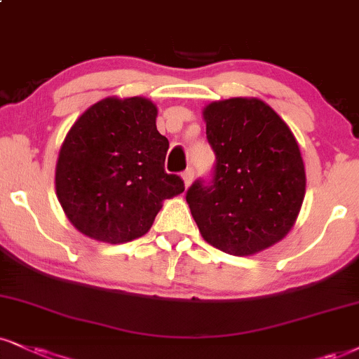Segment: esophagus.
<instances>
[{
	"label": "esophagus",
	"instance_id": "34e87169",
	"mask_svg": "<svg viewBox=\"0 0 359 359\" xmlns=\"http://www.w3.org/2000/svg\"><path fill=\"white\" fill-rule=\"evenodd\" d=\"M183 181H184V187H189V184H191V181H193V178H194V170L193 168H188V170H184L183 171Z\"/></svg>",
	"mask_w": 359,
	"mask_h": 359
}]
</instances>
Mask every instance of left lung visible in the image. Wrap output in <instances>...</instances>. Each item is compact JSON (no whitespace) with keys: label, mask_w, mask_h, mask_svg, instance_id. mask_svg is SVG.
<instances>
[{"label":"left lung","mask_w":359,"mask_h":359,"mask_svg":"<svg viewBox=\"0 0 359 359\" xmlns=\"http://www.w3.org/2000/svg\"><path fill=\"white\" fill-rule=\"evenodd\" d=\"M216 163L187 201L203 238L234 256L266 250L299 213L306 176L293 133L256 98L215 101L203 111Z\"/></svg>","instance_id":"left-lung-1"}]
</instances>
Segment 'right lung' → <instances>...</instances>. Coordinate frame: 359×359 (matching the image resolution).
<instances>
[{"mask_svg":"<svg viewBox=\"0 0 359 359\" xmlns=\"http://www.w3.org/2000/svg\"><path fill=\"white\" fill-rule=\"evenodd\" d=\"M146 98H106L68 131L56 163V194L68 219L86 236L126 243L151 228L161 203L184 191L165 171L170 148Z\"/></svg>","mask_w":359,"mask_h":359,"instance_id":"obj_1","label":"right lung"}]
</instances>
